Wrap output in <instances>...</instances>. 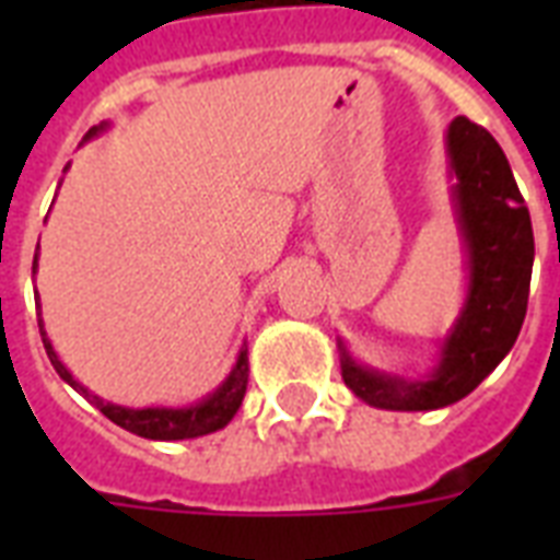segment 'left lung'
Returning a JSON list of instances; mask_svg holds the SVG:
<instances>
[{"mask_svg": "<svg viewBox=\"0 0 560 560\" xmlns=\"http://www.w3.org/2000/svg\"><path fill=\"white\" fill-rule=\"evenodd\" d=\"M447 156L456 177V220L468 253V296L427 381L360 366L340 342L342 381L372 407L418 412L456 404L512 351L526 319L535 235L503 148L486 127L459 116L447 127Z\"/></svg>", "mask_w": 560, "mask_h": 560, "instance_id": "left-lung-1", "label": "left lung"}]
</instances>
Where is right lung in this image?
<instances>
[{"label":"right lung","instance_id":"right-lung-1","mask_svg":"<svg viewBox=\"0 0 560 560\" xmlns=\"http://www.w3.org/2000/svg\"><path fill=\"white\" fill-rule=\"evenodd\" d=\"M104 130L101 127H92L83 142H90L92 136H98ZM39 249V246H37ZM34 272H37V253H34ZM34 299L39 302V296L34 293ZM39 334H43V346H46V354L51 360V366L57 369V374L63 377L69 386L86 395V398L95 404V407L104 412V416L113 421V424L125 427L130 433L142 435V439H153V442H179V439H197V435H209L220 427H226L232 421V416L241 407L246 392V377H249V360H246V349H241L237 354V363L232 366L229 377L220 383L218 389L211 392L209 398H202L200 404L183 409H171V407H144V409H130V407H118V404H109V400H101L98 395H92L86 386L74 381L72 372L60 363V358L51 349V342L46 337V328H43V319H39Z\"/></svg>","mask_w":560,"mask_h":560}]
</instances>
